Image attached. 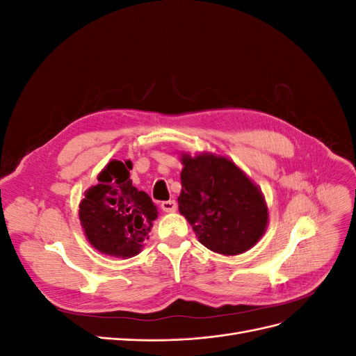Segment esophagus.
I'll list each match as a JSON object with an SVG mask.
<instances>
[{"mask_svg": "<svg viewBox=\"0 0 356 356\" xmlns=\"http://www.w3.org/2000/svg\"><path fill=\"white\" fill-rule=\"evenodd\" d=\"M178 208V204L175 200H165L161 202V209H163L165 212H175Z\"/></svg>", "mask_w": 356, "mask_h": 356, "instance_id": "esophagus-1", "label": "esophagus"}]
</instances>
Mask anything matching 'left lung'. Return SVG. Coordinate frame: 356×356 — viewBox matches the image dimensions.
I'll use <instances>...</instances> for the list:
<instances>
[{
  "label": "left lung",
  "instance_id": "left-lung-1",
  "mask_svg": "<svg viewBox=\"0 0 356 356\" xmlns=\"http://www.w3.org/2000/svg\"><path fill=\"white\" fill-rule=\"evenodd\" d=\"M179 212L202 245L238 255L261 238L267 208L261 191L233 161L213 154L182 156Z\"/></svg>",
  "mask_w": 356,
  "mask_h": 356
}]
</instances>
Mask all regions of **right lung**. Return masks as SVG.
Returning <instances> with one entry per match:
<instances>
[{"label": "right lung", "mask_w": 356, "mask_h": 356, "mask_svg": "<svg viewBox=\"0 0 356 356\" xmlns=\"http://www.w3.org/2000/svg\"><path fill=\"white\" fill-rule=\"evenodd\" d=\"M131 169V161H110L99 174L98 184L86 191L80 203L84 233L102 254L136 255L157 218L152 197L132 186Z\"/></svg>", "instance_id": "obj_1"}]
</instances>
